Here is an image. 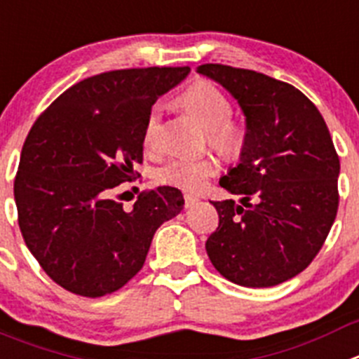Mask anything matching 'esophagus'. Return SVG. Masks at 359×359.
I'll return each instance as SVG.
<instances>
[{"label": "esophagus", "mask_w": 359, "mask_h": 359, "mask_svg": "<svg viewBox=\"0 0 359 359\" xmlns=\"http://www.w3.org/2000/svg\"><path fill=\"white\" fill-rule=\"evenodd\" d=\"M183 199H185V208H190V206H194V205H196L197 201H199V199H197V197L189 196V194H187V196L183 197Z\"/></svg>", "instance_id": "1"}]
</instances>
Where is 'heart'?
Instances as JSON below:
<instances>
[{
	"mask_svg": "<svg viewBox=\"0 0 359 359\" xmlns=\"http://www.w3.org/2000/svg\"><path fill=\"white\" fill-rule=\"evenodd\" d=\"M180 103L196 117L208 131V142L224 156H236L244 149L245 130L236 121L229 119L233 114L231 101L224 92L208 81L192 85L180 97ZM162 110L158 104L151 107L144 123L142 139L146 147L154 149L160 133ZM219 162L213 156H172L156 170L158 183L176 187L185 192H199L215 176Z\"/></svg>",
	"mask_w": 359,
	"mask_h": 359,
	"instance_id": "b5f03b06",
	"label": "heart"
}]
</instances>
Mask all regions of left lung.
Instances as JSON below:
<instances>
[{
    "label": "left lung",
    "mask_w": 359,
    "mask_h": 359,
    "mask_svg": "<svg viewBox=\"0 0 359 359\" xmlns=\"http://www.w3.org/2000/svg\"><path fill=\"white\" fill-rule=\"evenodd\" d=\"M197 72L222 85L245 115L240 162L219 182L240 203L213 201L219 228L206 252L231 283L274 287L313 262L337 217L340 160L330 130L294 85L220 64Z\"/></svg>",
    "instance_id": "left-lung-1"
}]
</instances>
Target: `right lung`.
I'll use <instances>...</instances> for the list:
<instances>
[{"label":"right lung","instance_id":"right-lung-1","mask_svg":"<svg viewBox=\"0 0 359 359\" xmlns=\"http://www.w3.org/2000/svg\"><path fill=\"white\" fill-rule=\"evenodd\" d=\"M189 67L121 69L60 94L25 140L14 182L19 228L53 281L83 297L119 290L142 269L154 231L183 210L174 187L111 199L142 162L146 115Z\"/></svg>","mask_w":359,"mask_h":359}]
</instances>
